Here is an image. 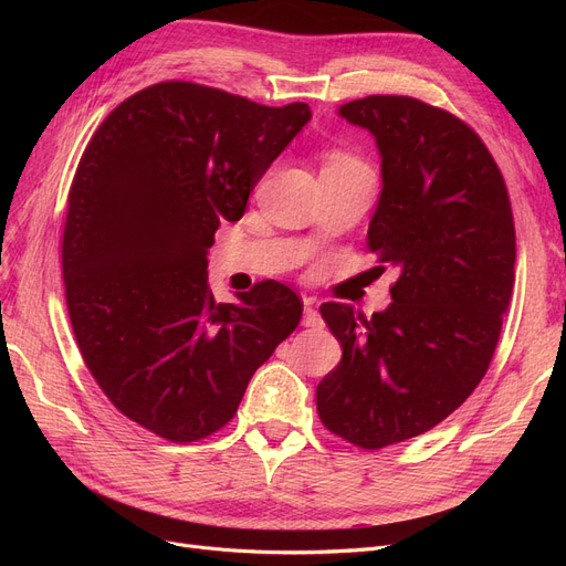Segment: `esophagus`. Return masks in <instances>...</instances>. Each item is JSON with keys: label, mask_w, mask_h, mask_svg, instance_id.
<instances>
[{"label": "esophagus", "mask_w": 566, "mask_h": 566, "mask_svg": "<svg viewBox=\"0 0 566 566\" xmlns=\"http://www.w3.org/2000/svg\"><path fill=\"white\" fill-rule=\"evenodd\" d=\"M302 325H304V328H321V325H323V318H321L318 310H316V306H314L310 300H306V304H304Z\"/></svg>", "instance_id": "34e87169"}]
</instances>
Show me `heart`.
Wrapping results in <instances>:
<instances>
[{
    "label": "heart",
    "mask_w": 566,
    "mask_h": 566,
    "mask_svg": "<svg viewBox=\"0 0 566 566\" xmlns=\"http://www.w3.org/2000/svg\"><path fill=\"white\" fill-rule=\"evenodd\" d=\"M345 165H361V163H358L356 158H352L349 153H342V150L331 153L328 160H325V167H345Z\"/></svg>",
    "instance_id": "b5f03b06"
}]
</instances>
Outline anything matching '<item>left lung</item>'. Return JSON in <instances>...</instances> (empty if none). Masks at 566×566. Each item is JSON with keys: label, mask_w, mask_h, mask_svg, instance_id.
<instances>
[{"label": "left lung", "mask_w": 566, "mask_h": 566, "mask_svg": "<svg viewBox=\"0 0 566 566\" xmlns=\"http://www.w3.org/2000/svg\"><path fill=\"white\" fill-rule=\"evenodd\" d=\"M337 115L378 146L368 248L399 279L373 318L321 306L342 358L316 408L333 434L375 451L432 430L484 378L515 285V221L499 165L455 115L410 96H366Z\"/></svg>", "instance_id": "8db88e82"}]
</instances>
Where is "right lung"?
<instances>
[{
    "mask_svg": "<svg viewBox=\"0 0 566 566\" xmlns=\"http://www.w3.org/2000/svg\"><path fill=\"white\" fill-rule=\"evenodd\" d=\"M310 119L306 104L160 82L82 153L63 229L67 314L98 387L153 434L186 443L224 427L297 328L302 302L279 281L214 302L208 250Z\"/></svg>",
    "mask_w": 566,
    "mask_h": 566,
    "instance_id": "right-lung-1",
    "label": "right lung"
}]
</instances>
